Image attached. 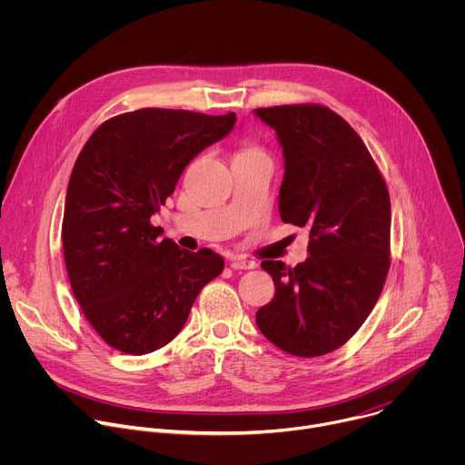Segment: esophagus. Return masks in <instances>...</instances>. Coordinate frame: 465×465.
<instances>
[{
  "instance_id": "esophagus-1",
  "label": "esophagus",
  "mask_w": 465,
  "mask_h": 465,
  "mask_svg": "<svg viewBox=\"0 0 465 465\" xmlns=\"http://www.w3.org/2000/svg\"><path fill=\"white\" fill-rule=\"evenodd\" d=\"M230 267L233 271H248V269H253L255 262L253 261H248L244 257H232L230 259Z\"/></svg>"
}]
</instances>
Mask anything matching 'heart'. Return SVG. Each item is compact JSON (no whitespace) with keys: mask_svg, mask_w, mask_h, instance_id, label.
Masks as SVG:
<instances>
[{"mask_svg":"<svg viewBox=\"0 0 465 465\" xmlns=\"http://www.w3.org/2000/svg\"><path fill=\"white\" fill-rule=\"evenodd\" d=\"M252 156H262V154H261V151L255 149V147H244V149H241V151L235 154L233 160H239V158H252Z\"/></svg>","mask_w":465,"mask_h":465,"instance_id":"b5f03b06","label":"heart"}]
</instances>
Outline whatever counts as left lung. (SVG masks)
I'll return each instance as SVG.
<instances>
[{"mask_svg":"<svg viewBox=\"0 0 465 465\" xmlns=\"http://www.w3.org/2000/svg\"><path fill=\"white\" fill-rule=\"evenodd\" d=\"M276 130L285 174L280 217L309 230V257L289 269L262 261L276 287L255 322L296 357L346 344L375 307L390 269V196L357 132L318 104L255 108Z\"/></svg>","mask_w":465,"mask_h":465,"instance_id":"1","label":"left lung"}]
</instances>
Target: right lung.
I'll list each match as a JSON object with an SVG mask.
<instances>
[{
  "label": "right lung",
  "instance_id": "add662e5",
  "mask_svg": "<svg viewBox=\"0 0 465 465\" xmlns=\"http://www.w3.org/2000/svg\"><path fill=\"white\" fill-rule=\"evenodd\" d=\"M237 117L143 108L104 121L83 147L65 193L62 244L75 300L112 348L145 355L169 344L224 259L180 250L151 224L189 165Z\"/></svg>",
  "mask_w": 465,
  "mask_h": 465
}]
</instances>
